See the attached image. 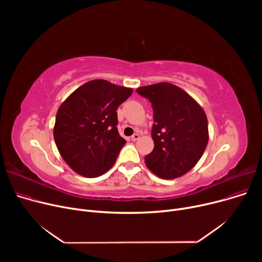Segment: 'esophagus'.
Segmentation results:
<instances>
[{"mask_svg": "<svg viewBox=\"0 0 262 262\" xmlns=\"http://www.w3.org/2000/svg\"><path fill=\"white\" fill-rule=\"evenodd\" d=\"M140 138V135L139 134H134L133 136H132V141H137V140H138Z\"/></svg>", "mask_w": 262, "mask_h": 262, "instance_id": "34e87169", "label": "esophagus"}]
</instances>
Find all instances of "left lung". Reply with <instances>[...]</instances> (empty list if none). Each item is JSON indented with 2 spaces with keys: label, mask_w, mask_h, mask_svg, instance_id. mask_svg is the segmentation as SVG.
<instances>
[{
  "label": "left lung",
  "mask_w": 262,
  "mask_h": 262,
  "mask_svg": "<svg viewBox=\"0 0 262 262\" xmlns=\"http://www.w3.org/2000/svg\"><path fill=\"white\" fill-rule=\"evenodd\" d=\"M152 103L154 149L145 157L146 167L162 180L188 173L208 144V121L202 106L185 90L171 82L136 90Z\"/></svg>",
  "instance_id": "1"
}]
</instances>
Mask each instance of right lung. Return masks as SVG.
I'll list each match as a JSON object with an SVG mask.
<instances>
[{
	"label": "right lung",
	"mask_w": 262,
	"mask_h": 262,
	"mask_svg": "<svg viewBox=\"0 0 262 262\" xmlns=\"http://www.w3.org/2000/svg\"><path fill=\"white\" fill-rule=\"evenodd\" d=\"M132 93L133 88L93 79L61 103L55 120L54 139L62 159L74 172L98 177L114 166L126 143L117 128V109Z\"/></svg>",
	"instance_id": "1"
}]
</instances>
